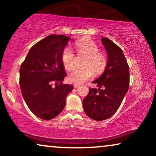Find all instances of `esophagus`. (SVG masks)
<instances>
[{"label":"esophagus","instance_id":"34e87169","mask_svg":"<svg viewBox=\"0 0 156 156\" xmlns=\"http://www.w3.org/2000/svg\"><path fill=\"white\" fill-rule=\"evenodd\" d=\"M80 84H74V88H77V87H80Z\"/></svg>","mask_w":156,"mask_h":156}]
</instances>
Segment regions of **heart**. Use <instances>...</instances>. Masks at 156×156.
Returning a JSON list of instances; mask_svg holds the SVG:
<instances>
[{"instance_id": "obj_1", "label": "heart", "mask_w": 156, "mask_h": 156, "mask_svg": "<svg viewBox=\"0 0 156 156\" xmlns=\"http://www.w3.org/2000/svg\"><path fill=\"white\" fill-rule=\"evenodd\" d=\"M76 52L84 55L82 62L84 67L75 69L68 76L70 82L82 84L93 76L102 73L105 69L106 59L103 52L99 50L97 44L90 39H82L75 43ZM62 62L66 69L72 70L74 66V55L69 48L64 49L62 53Z\"/></svg>"}]
</instances>
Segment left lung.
Wrapping results in <instances>:
<instances>
[{
    "label": "left lung",
    "instance_id": "8db88e82",
    "mask_svg": "<svg viewBox=\"0 0 156 156\" xmlns=\"http://www.w3.org/2000/svg\"><path fill=\"white\" fill-rule=\"evenodd\" d=\"M108 56L105 70L93 83L98 88L89 89L83 100V108L89 118L106 120L121 104L129 87V67L121 49L112 40L101 39Z\"/></svg>",
    "mask_w": 156,
    "mask_h": 156
}]
</instances>
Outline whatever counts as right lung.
<instances>
[{
  "label": "right lung",
  "instance_id": "obj_1",
  "mask_svg": "<svg viewBox=\"0 0 156 156\" xmlns=\"http://www.w3.org/2000/svg\"><path fill=\"white\" fill-rule=\"evenodd\" d=\"M69 37L51 35L32 47L20 68V86L30 110L43 120L60 114L72 84H62L65 73L62 53ZM61 82L53 87V82Z\"/></svg>",
  "mask_w": 156,
  "mask_h": 156
}]
</instances>
